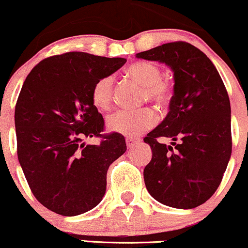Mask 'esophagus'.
I'll use <instances>...</instances> for the list:
<instances>
[{
	"label": "esophagus",
	"instance_id": "34e87169",
	"mask_svg": "<svg viewBox=\"0 0 248 248\" xmlns=\"http://www.w3.org/2000/svg\"><path fill=\"white\" fill-rule=\"evenodd\" d=\"M138 142H139V139H134V138H126V144H127V147L128 148H132L133 146L137 145Z\"/></svg>",
	"mask_w": 248,
	"mask_h": 248
}]
</instances>
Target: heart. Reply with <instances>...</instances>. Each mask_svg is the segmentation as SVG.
<instances>
[{"instance_id":"1","label":"heart","mask_w":248,"mask_h":248,"mask_svg":"<svg viewBox=\"0 0 248 248\" xmlns=\"http://www.w3.org/2000/svg\"><path fill=\"white\" fill-rule=\"evenodd\" d=\"M127 75L145 87L144 100L152 101L159 107L170 103L173 93V84L168 77L161 76V70L151 62H137L127 67ZM114 77L104 76L93 84L91 102L98 110H107L113 103ZM157 116L152 109L139 111L119 110L107 119V126L111 132L127 137H138L155 126Z\"/></svg>"}]
</instances>
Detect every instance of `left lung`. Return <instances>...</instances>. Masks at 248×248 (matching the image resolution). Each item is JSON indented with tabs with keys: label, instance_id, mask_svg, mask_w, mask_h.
Listing matches in <instances>:
<instances>
[{
	"label": "left lung",
	"instance_id": "obj_1",
	"mask_svg": "<svg viewBox=\"0 0 248 248\" xmlns=\"http://www.w3.org/2000/svg\"><path fill=\"white\" fill-rule=\"evenodd\" d=\"M137 58L165 62L174 79L170 111L144 139L152 150L144 170L146 189L169 207H199L220 186L232 155L225 84L212 61L184 41L140 52ZM160 136L171 139V146L158 143Z\"/></svg>",
	"mask_w": 248,
	"mask_h": 248
}]
</instances>
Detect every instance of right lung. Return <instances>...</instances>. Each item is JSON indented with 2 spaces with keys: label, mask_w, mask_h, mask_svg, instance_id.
I'll list each match as a JSON object with an SVG mask.
<instances>
[{
  "label": "right lung",
  "mask_w": 248,
  "mask_h": 248,
  "mask_svg": "<svg viewBox=\"0 0 248 248\" xmlns=\"http://www.w3.org/2000/svg\"><path fill=\"white\" fill-rule=\"evenodd\" d=\"M124 62L67 52L41 61L23 83L15 106L17 158L35 199L59 215L95 208L109 166L126 152L121 134H102L104 120L91 102L93 84ZM93 136L100 145H85Z\"/></svg>",
  "instance_id": "1"
}]
</instances>
